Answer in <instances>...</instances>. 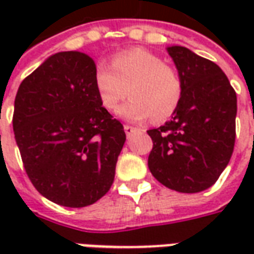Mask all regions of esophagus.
<instances>
[{
	"instance_id": "esophagus-1",
	"label": "esophagus",
	"mask_w": 254,
	"mask_h": 254,
	"mask_svg": "<svg viewBox=\"0 0 254 254\" xmlns=\"http://www.w3.org/2000/svg\"><path fill=\"white\" fill-rule=\"evenodd\" d=\"M124 129H125V133H127V137H130V136H132L133 133L137 132V127H130V125H125V127H124Z\"/></svg>"
}]
</instances>
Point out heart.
Returning <instances> with one entry per match:
<instances>
[{
    "label": "heart",
    "instance_id": "obj_1",
    "mask_svg": "<svg viewBox=\"0 0 254 254\" xmlns=\"http://www.w3.org/2000/svg\"><path fill=\"white\" fill-rule=\"evenodd\" d=\"M95 87L107 110L132 95L120 109L129 121H144L152 117L162 122L173 116L181 102L182 77L180 70L144 49H132L111 58V67L99 65L95 70Z\"/></svg>",
    "mask_w": 254,
    "mask_h": 254
}]
</instances>
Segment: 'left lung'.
<instances>
[{
    "label": "left lung",
    "mask_w": 254,
    "mask_h": 254,
    "mask_svg": "<svg viewBox=\"0 0 254 254\" xmlns=\"http://www.w3.org/2000/svg\"><path fill=\"white\" fill-rule=\"evenodd\" d=\"M182 77L181 102L152 138L148 167L169 189L197 193L212 187L234 151L237 94L223 70L182 46L167 47Z\"/></svg>",
    "instance_id": "left-lung-1"
}]
</instances>
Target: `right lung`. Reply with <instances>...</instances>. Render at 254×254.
Returning <instances> with one entry per match:
<instances>
[{
  "label": "right lung",
  "mask_w": 254,
  "mask_h": 254,
  "mask_svg": "<svg viewBox=\"0 0 254 254\" xmlns=\"http://www.w3.org/2000/svg\"><path fill=\"white\" fill-rule=\"evenodd\" d=\"M88 54L49 57L21 81L13 132L27 176L42 196L70 208L109 191L127 134L102 106Z\"/></svg>",
  "instance_id": "right-lung-1"
}]
</instances>
